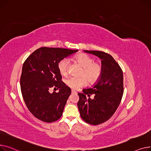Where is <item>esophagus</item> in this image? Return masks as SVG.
Listing matches in <instances>:
<instances>
[{"instance_id":"1","label":"esophagus","mask_w":151,"mask_h":151,"mask_svg":"<svg viewBox=\"0 0 151 151\" xmlns=\"http://www.w3.org/2000/svg\"><path fill=\"white\" fill-rule=\"evenodd\" d=\"M71 92H72V93H76V91L75 90H72Z\"/></svg>"}]
</instances>
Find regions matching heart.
Listing matches in <instances>:
<instances>
[{"instance_id":"1","label":"heart","mask_w":151,"mask_h":151,"mask_svg":"<svg viewBox=\"0 0 151 151\" xmlns=\"http://www.w3.org/2000/svg\"><path fill=\"white\" fill-rule=\"evenodd\" d=\"M74 60L83 68L81 78L70 77L65 81L69 87L74 90L78 89L86 85L87 81L93 83L98 80L102 72V67L99 62L93 61V59L85 54H79L74 57ZM69 61L68 58H63L58 64V69L61 75L66 76L68 74Z\"/></svg>"}]
</instances>
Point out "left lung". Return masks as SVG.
Listing matches in <instances>:
<instances>
[{
  "mask_svg": "<svg viewBox=\"0 0 151 151\" xmlns=\"http://www.w3.org/2000/svg\"><path fill=\"white\" fill-rule=\"evenodd\" d=\"M101 58L102 72L91 88L78 93V109L82 118L92 125H98L109 119L117 110L124 93L123 73L112 56L99 50H83ZM95 94V98L86 99Z\"/></svg>",
  "mask_w": 151,
  "mask_h": 151,
  "instance_id": "obj_1",
  "label": "left lung"
}]
</instances>
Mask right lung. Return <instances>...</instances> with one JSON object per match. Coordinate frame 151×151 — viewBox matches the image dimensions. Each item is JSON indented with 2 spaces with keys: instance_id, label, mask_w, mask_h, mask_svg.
Segmentation results:
<instances>
[{
  "instance_id": "right-lung-1",
  "label": "right lung",
  "mask_w": 151,
  "mask_h": 151,
  "mask_svg": "<svg viewBox=\"0 0 151 151\" xmlns=\"http://www.w3.org/2000/svg\"><path fill=\"white\" fill-rule=\"evenodd\" d=\"M77 52L42 47L34 51L24 63L20 81L22 95L27 107L38 119L52 122L62 116L71 90L61 81L58 64ZM52 87L59 89V93H50Z\"/></svg>"
}]
</instances>
